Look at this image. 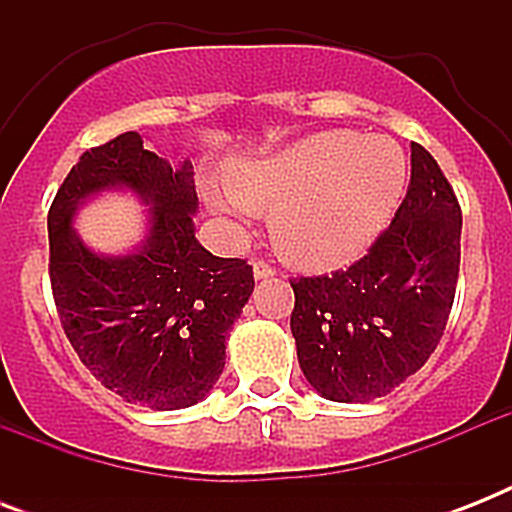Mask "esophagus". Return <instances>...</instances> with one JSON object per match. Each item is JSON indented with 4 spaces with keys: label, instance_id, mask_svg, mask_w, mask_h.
<instances>
[{
    "label": "esophagus",
    "instance_id": "obj_1",
    "mask_svg": "<svg viewBox=\"0 0 512 512\" xmlns=\"http://www.w3.org/2000/svg\"><path fill=\"white\" fill-rule=\"evenodd\" d=\"M252 271H255V279H271L273 273H276V268H273L271 263H265V260H255V263H252Z\"/></svg>",
    "mask_w": 512,
    "mask_h": 512
}]
</instances>
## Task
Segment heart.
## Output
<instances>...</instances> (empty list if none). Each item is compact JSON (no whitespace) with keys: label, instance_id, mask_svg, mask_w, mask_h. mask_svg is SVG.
<instances>
[{"label":"heart","instance_id":"1","mask_svg":"<svg viewBox=\"0 0 512 512\" xmlns=\"http://www.w3.org/2000/svg\"><path fill=\"white\" fill-rule=\"evenodd\" d=\"M409 164L396 140L319 132L263 159L231 167V183H207L209 209L249 225L271 207V239L300 268L329 271L356 260L401 204Z\"/></svg>","mask_w":512,"mask_h":512}]
</instances>
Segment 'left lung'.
Instances as JSON below:
<instances>
[{
  "instance_id": "8db88e82",
  "label": "left lung",
  "mask_w": 512,
  "mask_h": 512,
  "mask_svg": "<svg viewBox=\"0 0 512 512\" xmlns=\"http://www.w3.org/2000/svg\"><path fill=\"white\" fill-rule=\"evenodd\" d=\"M462 212L436 159L412 143L396 217L348 271L292 281V337L311 388L366 404L409 380L436 350L460 273Z\"/></svg>"
}]
</instances>
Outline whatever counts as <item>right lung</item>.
<instances>
[{"instance_id": "add662e5", "label": "right lung", "mask_w": 512, "mask_h": 512, "mask_svg": "<svg viewBox=\"0 0 512 512\" xmlns=\"http://www.w3.org/2000/svg\"><path fill=\"white\" fill-rule=\"evenodd\" d=\"M106 190L149 209L138 248L103 256L75 233V212ZM193 164L172 167L124 132L79 156L47 215L50 281L60 324L100 385L127 404L175 412L199 404L225 366V337L255 279L239 257H215L193 233Z\"/></svg>"}]
</instances>
